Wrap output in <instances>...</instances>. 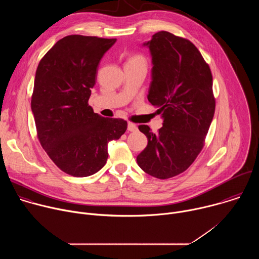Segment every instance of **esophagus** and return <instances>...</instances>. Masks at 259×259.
Wrapping results in <instances>:
<instances>
[{
  "label": "esophagus",
  "instance_id": "obj_1",
  "mask_svg": "<svg viewBox=\"0 0 259 259\" xmlns=\"http://www.w3.org/2000/svg\"><path fill=\"white\" fill-rule=\"evenodd\" d=\"M127 130L130 131V132H135V131H137V127H136V125H134L132 123H128Z\"/></svg>",
  "mask_w": 259,
  "mask_h": 259
}]
</instances>
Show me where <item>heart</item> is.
<instances>
[{"label": "heart", "mask_w": 259, "mask_h": 259, "mask_svg": "<svg viewBox=\"0 0 259 259\" xmlns=\"http://www.w3.org/2000/svg\"><path fill=\"white\" fill-rule=\"evenodd\" d=\"M132 59H142V58L141 57H133Z\"/></svg>", "instance_id": "heart-1"}]
</instances>
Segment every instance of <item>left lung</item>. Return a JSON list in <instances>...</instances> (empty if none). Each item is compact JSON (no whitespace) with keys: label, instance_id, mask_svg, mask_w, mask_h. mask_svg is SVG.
<instances>
[{"label":"left lung","instance_id":"obj_1","mask_svg":"<svg viewBox=\"0 0 259 259\" xmlns=\"http://www.w3.org/2000/svg\"><path fill=\"white\" fill-rule=\"evenodd\" d=\"M142 46L153 65L147 99L163 127L155 134L138 126L147 145L136 161L145 173L167 179L186 171L203 149L215 110L212 75L197 47L169 31L156 32Z\"/></svg>","mask_w":259,"mask_h":259}]
</instances>
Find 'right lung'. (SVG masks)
I'll list each match as a JSON object with an SVG mask.
<instances>
[{"label": "right lung", "instance_id": "obj_1", "mask_svg": "<svg viewBox=\"0 0 259 259\" xmlns=\"http://www.w3.org/2000/svg\"><path fill=\"white\" fill-rule=\"evenodd\" d=\"M116 41L64 36L35 71L30 104L39 140L55 165L71 176L99 171L108 157V142L127 129L126 121L103 118L88 105L100 59Z\"/></svg>", "mask_w": 259, "mask_h": 259}]
</instances>
